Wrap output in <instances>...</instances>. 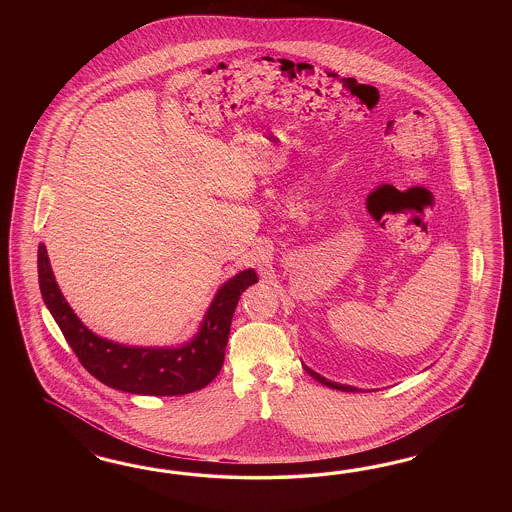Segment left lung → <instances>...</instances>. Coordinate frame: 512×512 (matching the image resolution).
<instances>
[{
	"label": "left lung",
	"mask_w": 512,
	"mask_h": 512,
	"mask_svg": "<svg viewBox=\"0 0 512 512\" xmlns=\"http://www.w3.org/2000/svg\"><path fill=\"white\" fill-rule=\"evenodd\" d=\"M306 372L310 373L313 379H317L319 383H323L326 387L336 388V390H345V392H357V388L353 387H345V385H340V383H332V381H326L325 377H321L319 373L313 372L310 368H306Z\"/></svg>",
	"instance_id": "8db88e82"
}]
</instances>
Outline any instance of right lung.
Listing matches in <instances>:
<instances>
[{
	"mask_svg": "<svg viewBox=\"0 0 512 512\" xmlns=\"http://www.w3.org/2000/svg\"><path fill=\"white\" fill-rule=\"evenodd\" d=\"M37 272L43 300L80 364L103 385L144 396H182L206 387L223 366L240 295L257 283L255 270L227 281L206 313L199 336L186 347L142 349L97 338L80 323L58 289L45 244L37 249Z\"/></svg>",
	"mask_w": 512,
	"mask_h": 512,
	"instance_id": "obj_1",
	"label": "right lung"
}]
</instances>
